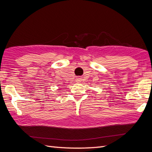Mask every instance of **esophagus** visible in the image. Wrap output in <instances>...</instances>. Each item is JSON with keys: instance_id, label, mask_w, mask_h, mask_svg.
Listing matches in <instances>:
<instances>
[{"instance_id": "1", "label": "esophagus", "mask_w": 152, "mask_h": 152, "mask_svg": "<svg viewBox=\"0 0 152 152\" xmlns=\"http://www.w3.org/2000/svg\"><path fill=\"white\" fill-rule=\"evenodd\" d=\"M77 80H78V81H80V80H79V79H77Z\"/></svg>"}]
</instances>
